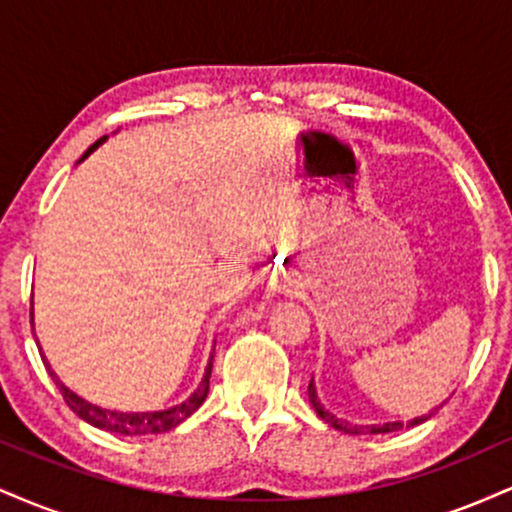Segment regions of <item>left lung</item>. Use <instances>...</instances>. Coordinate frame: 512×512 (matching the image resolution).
Instances as JSON below:
<instances>
[{
	"mask_svg": "<svg viewBox=\"0 0 512 512\" xmlns=\"http://www.w3.org/2000/svg\"><path fill=\"white\" fill-rule=\"evenodd\" d=\"M308 397H310V404H313V409L317 411V416H320V419L325 421V424H330L332 428H337V431L351 433V436H363V433H392V431H399V428L404 426V424H399V421H392V424H383V426H356V424H349V421L337 419V416L330 414V411L322 407V402H320V397H317V390H315L313 380H310V385H308ZM436 409H433V411H436ZM433 411H431V414L419 416V419H411L409 424H407V428L424 424L426 419H431Z\"/></svg>",
	"mask_w": 512,
	"mask_h": 512,
	"instance_id": "left-lung-1",
	"label": "left lung"
}]
</instances>
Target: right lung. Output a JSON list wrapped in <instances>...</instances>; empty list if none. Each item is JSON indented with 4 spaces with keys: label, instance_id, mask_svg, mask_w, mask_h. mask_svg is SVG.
I'll list each match as a JSON object with an SVG mask.
<instances>
[{
    "label": "right lung",
    "instance_id": "1",
    "mask_svg": "<svg viewBox=\"0 0 512 512\" xmlns=\"http://www.w3.org/2000/svg\"><path fill=\"white\" fill-rule=\"evenodd\" d=\"M105 139H108V137H101L96 144L88 146L86 154L81 156V161H84L88 154H93V151H96L98 146L105 142ZM31 322H33V308H31ZM38 349H40V344H38ZM211 358H214V356H211ZM211 358H209L207 370H204L202 383L197 385V390L192 392V395L187 397L182 404H175V407L163 409V411H110V409L96 407V404L86 402L84 397L74 395V392L69 390V387L64 385L60 378H57V373L50 368V363H48V358H45V354H43V363H45V368H48L50 378L55 380L57 390L62 392L67 407L72 409L74 414L79 416V419H84L86 424L101 428V431L117 433V436H154V433H166V431H170V428L182 424L187 416H192L199 407H202V402L207 399V392H209Z\"/></svg>",
    "mask_w": 512,
    "mask_h": 512
}]
</instances>
